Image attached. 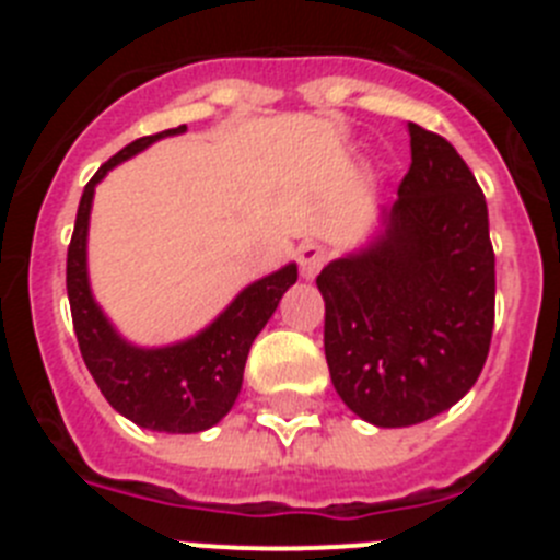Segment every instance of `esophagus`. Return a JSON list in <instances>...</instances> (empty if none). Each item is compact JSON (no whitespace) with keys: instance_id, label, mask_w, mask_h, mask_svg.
<instances>
[{"instance_id":"esophagus-1","label":"esophagus","mask_w":560,"mask_h":560,"mask_svg":"<svg viewBox=\"0 0 560 560\" xmlns=\"http://www.w3.org/2000/svg\"><path fill=\"white\" fill-rule=\"evenodd\" d=\"M325 260H328V249L319 244H303L296 249V264H300V275L305 280H314L319 275V269L325 266Z\"/></svg>"}]
</instances>
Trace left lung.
<instances>
[{
    "instance_id": "8db88e82",
    "label": "left lung",
    "mask_w": 560,
    "mask_h": 560,
    "mask_svg": "<svg viewBox=\"0 0 560 560\" xmlns=\"http://www.w3.org/2000/svg\"><path fill=\"white\" fill-rule=\"evenodd\" d=\"M412 165L364 246L319 271L325 359L350 412L415 427L474 387L488 359L497 271L488 205L452 142L409 122Z\"/></svg>"
}]
</instances>
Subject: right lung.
<instances>
[{"label": "right lung", "instance_id": "right-lung-1", "mask_svg": "<svg viewBox=\"0 0 560 560\" xmlns=\"http://www.w3.org/2000/svg\"><path fill=\"white\" fill-rule=\"evenodd\" d=\"M187 126L140 137L114 153L83 187L72 241L67 252V294L78 348L103 398L122 418L151 432L196 434L215 427L235 404L244 384L246 355L264 330L277 303L296 283V264L260 277L221 311L205 330L162 348H140L128 341L97 305L89 285L86 241L95 187L120 162L131 160L162 137L185 133Z\"/></svg>", "mask_w": 560, "mask_h": 560}]
</instances>
